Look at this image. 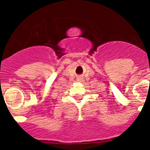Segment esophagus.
Instances as JSON below:
<instances>
[{
    "label": "esophagus",
    "mask_w": 150,
    "mask_h": 150,
    "mask_svg": "<svg viewBox=\"0 0 150 150\" xmlns=\"http://www.w3.org/2000/svg\"><path fill=\"white\" fill-rule=\"evenodd\" d=\"M82 80H83V78H81V77H78L77 78V81H81Z\"/></svg>",
    "instance_id": "obj_1"
}]
</instances>
